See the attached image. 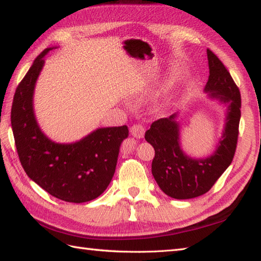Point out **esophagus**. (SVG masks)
Returning <instances> with one entry per match:
<instances>
[{
  "instance_id": "esophagus-1",
  "label": "esophagus",
  "mask_w": 261,
  "mask_h": 261,
  "mask_svg": "<svg viewBox=\"0 0 261 261\" xmlns=\"http://www.w3.org/2000/svg\"><path fill=\"white\" fill-rule=\"evenodd\" d=\"M144 132H145V129L142 124H135L131 126V133L135 138H138V139L143 138Z\"/></svg>"
}]
</instances>
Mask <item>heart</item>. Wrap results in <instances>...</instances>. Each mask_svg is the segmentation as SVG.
Returning a JSON list of instances; mask_svg holds the SVG:
<instances>
[{
    "mask_svg": "<svg viewBox=\"0 0 261 261\" xmlns=\"http://www.w3.org/2000/svg\"><path fill=\"white\" fill-rule=\"evenodd\" d=\"M173 101V90L171 88H168L163 91L160 98L155 102V109L156 110H166L172 105Z\"/></svg>",
    "mask_w": 261,
    "mask_h": 261,
    "instance_id": "heart-1",
    "label": "heart"
}]
</instances>
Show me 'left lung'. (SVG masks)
Listing matches in <instances>:
<instances>
[{"instance_id":"1","label":"left lung","mask_w":261,"mask_h":261,"mask_svg":"<svg viewBox=\"0 0 261 261\" xmlns=\"http://www.w3.org/2000/svg\"><path fill=\"white\" fill-rule=\"evenodd\" d=\"M209 77L203 89L208 99L225 108V123L213 153L203 158L187 154L181 148L179 112L151 124L145 140L154 148L151 171L160 189L167 196L184 200L208 192L231 163L237 147L241 99L226 66L207 50Z\"/></svg>"}]
</instances>
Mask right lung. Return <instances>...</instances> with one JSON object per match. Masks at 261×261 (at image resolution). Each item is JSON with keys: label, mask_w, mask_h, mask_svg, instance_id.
<instances>
[{"label": "right lung", "mask_w": 261, "mask_h": 261, "mask_svg": "<svg viewBox=\"0 0 261 261\" xmlns=\"http://www.w3.org/2000/svg\"><path fill=\"white\" fill-rule=\"evenodd\" d=\"M47 47L34 60L17 87L11 124L21 165L29 178L51 196L81 203L98 198L116 171L120 144L128 126L98 128L80 140L56 142L42 131L34 112V90L45 63Z\"/></svg>", "instance_id": "right-lung-1"}]
</instances>
